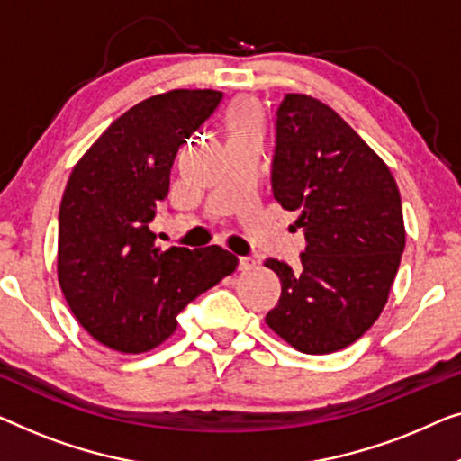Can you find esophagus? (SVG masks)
Segmentation results:
<instances>
[{"mask_svg":"<svg viewBox=\"0 0 461 461\" xmlns=\"http://www.w3.org/2000/svg\"><path fill=\"white\" fill-rule=\"evenodd\" d=\"M252 267H257V261L252 257H240V269L242 271H250Z\"/></svg>","mask_w":461,"mask_h":461,"instance_id":"esophagus-1","label":"esophagus"}]
</instances>
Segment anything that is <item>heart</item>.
<instances>
[{
    "label": "heart",
    "mask_w": 461,
    "mask_h": 461,
    "mask_svg": "<svg viewBox=\"0 0 461 461\" xmlns=\"http://www.w3.org/2000/svg\"><path fill=\"white\" fill-rule=\"evenodd\" d=\"M231 135L261 131V110L255 100H240L230 114Z\"/></svg>",
    "instance_id": "heart-1"
}]
</instances>
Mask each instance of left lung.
I'll return each instance as SVG.
<instances>
[{
    "instance_id": "8db88e82",
    "label": "left lung",
    "mask_w": 461,
    "mask_h": 461,
    "mask_svg": "<svg viewBox=\"0 0 461 461\" xmlns=\"http://www.w3.org/2000/svg\"><path fill=\"white\" fill-rule=\"evenodd\" d=\"M274 198L298 211L301 267L267 258L282 296L265 321L296 351L326 355L378 320L405 249L391 168L328 104L286 94L276 110Z\"/></svg>"
}]
</instances>
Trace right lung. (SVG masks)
Wrapping results in <instances>:
<instances>
[{"instance_id":"add662e5","label":"right lung","mask_w":461,"mask_h":461,"mask_svg":"<svg viewBox=\"0 0 461 461\" xmlns=\"http://www.w3.org/2000/svg\"><path fill=\"white\" fill-rule=\"evenodd\" d=\"M221 100L215 89H171L135 104L70 173L58 221V282L83 330L113 351H152L192 298L238 267L221 246L163 250L148 228L168 194L179 146Z\"/></svg>"}]
</instances>
